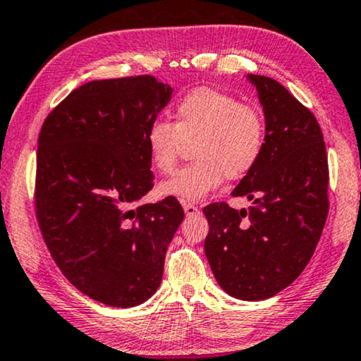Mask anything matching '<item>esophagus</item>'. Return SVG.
Returning <instances> with one entry per match:
<instances>
[{
    "label": "esophagus",
    "mask_w": 361,
    "mask_h": 361,
    "mask_svg": "<svg viewBox=\"0 0 361 361\" xmlns=\"http://www.w3.org/2000/svg\"><path fill=\"white\" fill-rule=\"evenodd\" d=\"M184 212H185L187 217H190V215H197L199 214V207L195 204L187 202V204H184Z\"/></svg>",
    "instance_id": "1"
}]
</instances>
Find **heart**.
Listing matches in <instances>:
<instances>
[{"mask_svg":"<svg viewBox=\"0 0 361 361\" xmlns=\"http://www.w3.org/2000/svg\"><path fill=\"white\" fill-rule=\"evenodd\" d=\"M174 124L154 121L146 133L152 166L162 174L176 167L185 144L192 157L159 185L166 197L197 202L217 189L224 179H242L257 166L265 147V121L255 106L240 102L212 87H195L177 101Z\"/></svg>","mask_w":361,"mask_h":361,"instance_id":"heart-1","label":"heart"}]
</instances>
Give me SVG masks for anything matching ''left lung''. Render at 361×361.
<instances>
[{"instance_id": "left-lung-1", "label": "left lung", "mask_w": 361, "mask_h": 361, "mask_svg": "<svg viewBox=\"0 0 361 361\" xmlns=\"http://www.w3.org/2000/svg\"><path fill=\"white\" fill-rule=\"evenodd\" d=\"M265 114L260 161L227 202L204 207V249L219 285L240 300H265L288 287L310 262L329 215V159L310 109L272 78L249 74Z\"/></svg>"}]
</instances>
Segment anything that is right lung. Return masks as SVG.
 Here are the masks:
<instances>
[{"mask_svg": "<svg viewBox=\"0 0 361 361\" xmlns=\"http://www.w3.org/2000/svg\"><path fill=\"white\" fill-rule=\"evenodd\" d=\"M169 84L128 76L82 84L37 137L35 210L51 257L92 300L128 308L161 285L167 245L184 219L154 187L146 133L171 101Z\"/></svg>", "mask_w": 361, "mask_h": 361, "instance_id": "add662e5", "label": "right lung"}]
</instances>
